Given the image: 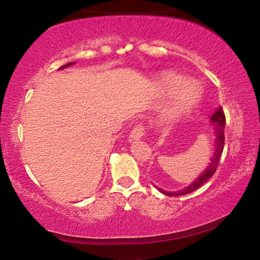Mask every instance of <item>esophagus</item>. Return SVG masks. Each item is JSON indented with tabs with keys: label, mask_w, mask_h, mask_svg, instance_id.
Returning <instances> with one entry per match:
<instances>
[{
	"label": "esophagus",
	"mask_w": 260,
	"mask_h": 260,
	"mask_svg": "<svg viewBox=\"0 0 260 260\" xmlns=\"http://www.w3.org/2000/svg\"><path fill=\"white\" fill-rule=\"evenodd\" d=\"M145 129H147V128H145L144 124H142V123H139V124H137V126H134L133 129H132V132H131V136H129L131 139H133V140L140 139L143 136H144Z\"/></svg>",
	"instance_id": "esophagus-1"
}]
</instances>
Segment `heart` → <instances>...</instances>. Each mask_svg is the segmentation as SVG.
<instances>
[{
	"instance_id": "b5f03b06",
	"label": "heart",
	"mask_w": 260,
	"mask_h": 260,
	"mask_svg": "<svg viewBox=\"0 0 260 260\" xmlns=\"http://www.w3.org/2000/svg\"><path fill=\"white\" fill-rule=\"evenodd\" d=\"M160 89L165 94L175 92L174 100L170 105L168 112L169 118H175L183 115L194 107L201 100L203 89L196 80H187L176 73H166L160 78Z\"/></svg>"
}]
</instances>
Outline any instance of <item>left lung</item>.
Returning a JSON list of instances; mask_svg holds the SVG:
<instances>
[{
  "instance_id": "8db88e82",
  "label": "left lung",
  "mask_w": 260,
  "mask_h": 260,
  "mask_svg": "<svg viewBox=\"0 0 260 260\" xmlns=\"http://www.w3.org/2000/svg\"><path fill=\"white\" fill-rule=\"evenodd\" d=\"M210 121L214 126V131H215V151H214L213 159H211L207 170H204V172H203V174L199 176V177L197 178L194 182H192V183H190L187 188H184V189L178 190V192H166V190L159 189L161 193H164V194L170 196V197L188 194V193H192V192H194L196 189H198V188L201 187L203 183H205V182H207L209 178L211 177V176L215 174L217 165H219V162H220V157H221V154L223 150V144H225L226 118H225V113H223V110L221 109V107H219V109L215 111V113L211 116Z\"/></svg>"
}]
</instances>
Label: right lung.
Returning <instances> with one entry per match:
<instances>
[{
  "mask_svg": "<svg viewBox=\"0 0 260 260\" xmlns=\"http://www.w3.org/2000/svg\"><path fill=\"white\" fill-rule=\"evenodd\" d=\"M71 64H73V63H72V62H71V63H67V64H66V66H62V67H61V68H59V70H63V68H66V67H68V66H71Z\"/></svg>",
  "mask_w": 260,
  "mask_h": 260,
  "instance_id": "right-lung-1",
  "label": "right lung"
}]
</instances>
